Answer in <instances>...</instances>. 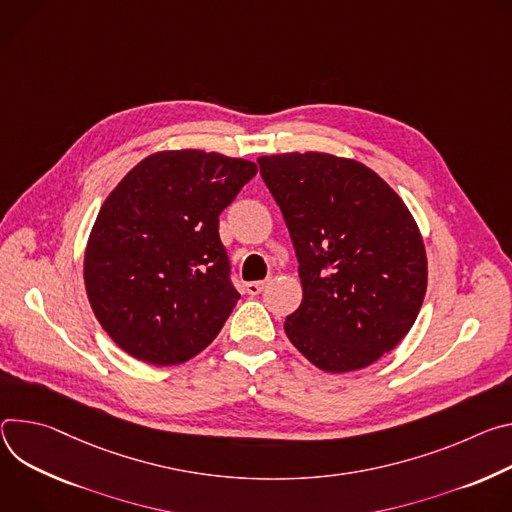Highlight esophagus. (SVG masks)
<instances>
[{"mask_svg": "<svg viewBox=\"0 0 512 512\" xmlns=\"http://www.w3.org/2000/svg\"><path fill=\"white\" fill-rule=\"evenodd\" d=\"M268 287V280H254L246 285V293L248 295H260L264 289Z\"/></svg>", "mask_w": 512, "mask_h": 512, "instance_id": "esophagus-1", "label": "esophagus"}]
</instances>
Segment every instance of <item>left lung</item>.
<instances>
[{
	"label": "left lung",
	"instance_id": "obj_1",
	"mask_svg": "<svg viewBox=\"0 0 512 512\" xmlns=\"http://www.w3.org/2000/svg\"><path fill=\"white\" fill-rule=\"evenodd\" d=\"M258 164L299 260L291 344L325 372L370 366L409 333L425 299L427 256L411 211L358 160L289 152Z\"/></svg>",
	"mask_w": 512,
	"mask_h": 512
}]
</instances>
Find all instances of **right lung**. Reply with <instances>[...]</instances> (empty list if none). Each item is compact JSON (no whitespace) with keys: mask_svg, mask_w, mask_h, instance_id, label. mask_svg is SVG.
<instances>
[{"mask_svg":"<svg viewBox=\"0 0 512 512\" xmlns=\"http://www.w3.org/2000/svg\"><path fill=\"white\" fill-rule=\"evenodd\" d=\"M258 173L203 150L146 156L99 209L85 289L107 335L136 360L173 366L205 350L236 307L219 213Z\"/></svg>","mask_w":512,"mask_h":512,"instance_id":"add662e5","label":"right lung"}]
</instances>
